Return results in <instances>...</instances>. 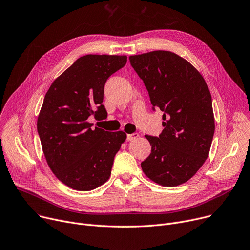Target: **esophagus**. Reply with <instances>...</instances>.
Here are the masks:
<instances>
[{
  "label": "esophagus",
  "instance_id": "esophagus-1",
  "mask_svg": "<svg viewBox=\"0 0 250 250\" xmlns=\"http://www.w3.org/2000/svg\"><path fill=\"white\" fill-rule=\"evenodd\" d=\"M139 138V134H129V135H127L126 136V140L128 141V142H130V141H134V140H136V139H138Z\"/></svg>",
  "mask_w": 250,
  "mask_h": 250
}]
</instances>
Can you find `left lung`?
<instances>
[{
    "instance_id": "8db88e82",
    "label": "left lung",
    "mask_w": 250,
    "mask_h": 250,
    "mask_svg": "<svg viewBox=\"0 0 250 250\" xmlns=\"http://www.w3.org/2000/svg\"><path fill=\"white\" fill-rule=\"evenodd\" d=\"M128 58L154 108L164 112L160 137L145 136L152 153L142 170L161 186L184 184L209 156L215 130L209 88L200 72L173 52L158 50Z\"/></svg>"
}]
</instances>
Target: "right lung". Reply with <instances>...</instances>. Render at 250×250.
I'll return each mask as SVG.
<instances>
[{
	"label": "right lung",
	"instance_id": "right-lung-1",
	"mask_svg": "<svg viewBox=\"0 0 250 250\" xmlns=\"http://www.w3.org/2000/svg\"><path fill=\"white\" fill-rule=\"evenodd\" d=\"M125 55L88 54L60 74L45 94L37 120L43 154L63 184L90 191L109 179L115 154L126 139L124 131H106L87 120L104 116V84L126 63ZM98 110L94 111V107Z\"/></svg>",
	"mask_w": 250,
	"mask_h": 250
}]
</instances>
